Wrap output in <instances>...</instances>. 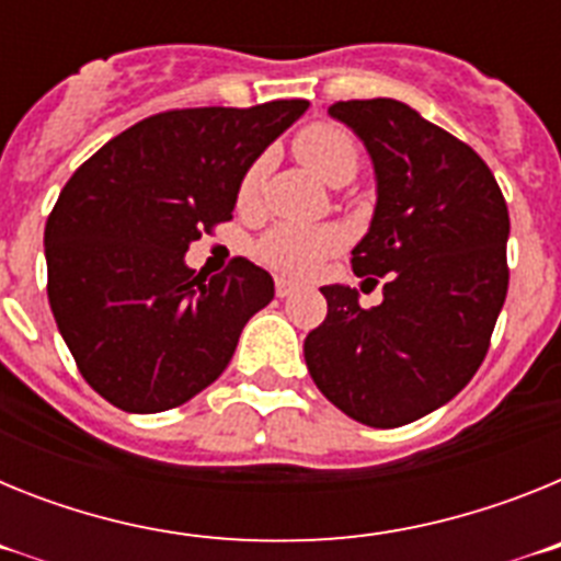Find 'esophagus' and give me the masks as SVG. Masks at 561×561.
I'll return each instance as SVG.
<instances>
[{
	"mask_svg": "<svg viewBox=\"0 0 561 561\" xmlns=\"http://www.w3.org/2000/svg\"><path fill=\"white\" fill-rule=\"evenodd\" d=\"M295 289H297L295 280H286V277H277V280H275V295L277 297H289Z\"/></svg>",
	"mask_w": 561,
	"mask_h": 561,
	"instance_id": "1",
	"label": "esophagus"
}]
</instances>
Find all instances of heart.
I'll return each instance as SVG.
<instances>
[{
    "label": "heart",
    "instance_id": "b5f03b06",
    "mask_svg": "<svg viewBox=\"0 0 561 561\" xmlns=\"http://www.w3.org/2000/svg\"><path fill=\"white\" fill-rule=\"evenodd\" d=\"M291 148H295L297 160L329 185L354 180L356 168H359V146L351 131L334 126V123H311L297 134ZM261 185H264V162H255L238 187L241 207L255 205L261 196ZM342 244H345V236L340 227L286 221V225H275L270 232H264L255 252L261 264H266L277 275L306 277L323 264L325 257L334 255Z\"/></svg>",
    "mask_w": 561,
    "mask_h": 561
}]
</instances>
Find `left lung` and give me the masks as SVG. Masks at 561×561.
<instances>
[{"label": "left lung", "mask_w": 561, "mask_h": 561, "mask_svg": "<svg viewBox=\"0 0 561 561\" xmlns=\"http://www.w3.org/2000/svg\"><path fill=\"white\" fill-rule=\"evenodd\" d=\"M365 142L376 171L370 230L351 252L385 280L362 309L323 286L329 314L304 345L320 393L368 427L410 424L447 404L480 368L508 291V207L472 148L393 98L329 106Z\"/></svg>", "instance_id": "obj_1"}]
</instances>
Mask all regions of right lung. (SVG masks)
Returning <instances> with one entry per match:
<instances>
[{
    "label": "right lung",
    "mask_w": 561,
    "mask_h": 561,
    "mask_svg": "<svg viewBox=\"0 0 561 561\" xmlns=\"http://www.w3.org/2000/svg\"><path fill=\"white\" fill-rule=\"evenodd\" d=\"M306 108L151 114L69 176L44 227L47 297L78 370L108 404L162 413L225 374L275 284L247 257L193 275L185 252L232 219L244 173Z\"/></svg>",
    "instance_id": "right-lung-1"
}]
</instances>
